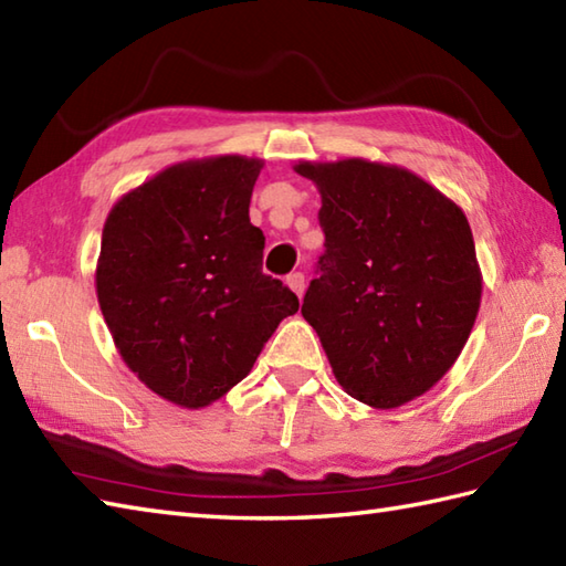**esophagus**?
I'll use <instances>...</instances> for the list:
<instances>
[{
    "instance_id": "34e87169",
    "label": "esophagus",
    "mask_w": 566,
    "mask_h": 566,
    "mask_svg": "<svg viewBox=\"0 0 566 566\" xmlns=\"http://www.w3.org/2000/svg\"><path fill=\"white\" fill-rule=\"evenodd\" d=\"M286 284H290V290H292L298 298L304 296V292H306V280H304L302 272H294V274L286 276Z\"/></svg>"
}]
</instances>
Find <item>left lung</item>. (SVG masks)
<instances>
[{
  "instance_id": "8db88e82",
  "label": "left lung",
  "mask_w": 566,
  "mask_h": 566,
  "mask_svg": "<svg viewBox=\"0 0 566 566\" xmlns=\"http://www.w3.org/2000/svg\"><path fill=\"white\" fill-rule=\"evenodd\" d=\"M294 172L316 185L326 233L302 316L353 399L413 401L457 363L482 304L464 211L399 165L298 160Z\"/></svg>"
}]
</instances>
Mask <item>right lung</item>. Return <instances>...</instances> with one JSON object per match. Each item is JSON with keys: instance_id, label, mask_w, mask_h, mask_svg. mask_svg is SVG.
<instances>
[{"instance_id": "1", "label": "right lung", "mask_w": 566, "mask_h": 566, "mask_svg": "<svg viewBox=\"0 0 566 566\" xmlns=\"http://www.w3.org/2000/svg\"><path fill=\"white\" fill-rule=\"evenodd\" d=\"M262 160L216 155L165 167L118 199L94 272L126 367L182 408L209 406L250 375L298 298L262 272L250 223Z\"/></svg>"}]
</instances>
